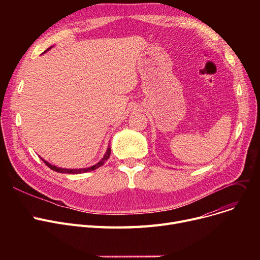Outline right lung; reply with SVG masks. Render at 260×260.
Here are the masks:
<instances>
[{"label": "right lung", "instance_id": "add662e5", "mask_svg": "<svg viewBox=\"0 0 260 260\" xmlns=\"http://www.w3.org/2000/svg\"><path fill=\"white\" fill-rule=\"evenodd\" d=\"M48 49H49V48H48ZM109 155H111V147L108 146L107 151H106V154L104 155V157L102 158V160H101V161H99V162L97 163V165H94V166H92V167H90V168H87V169H79V170L61 169V168H57V167H54V166L49 165V163H48V162H46L45 160H43V161H44V163H45V165H46L49 169H51V170H52V171H54V172H58V173H66V174H81V173H86V172L93 171V170H95V169H98L99 167L103 166L104 163H105V161L109 158Z\"/></svg>", "mask_w": 260, "mask_h": 260}]
</instances>
